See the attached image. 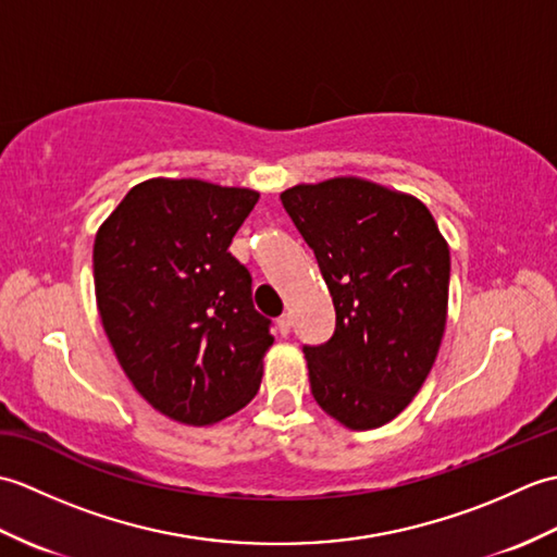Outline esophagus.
Instances as JSON below:
<instances>
[{
	"mask_svg": "<svg viewBox=\"0 0 557 557\" xmlns=\"http://www.w3.org/2000/svg\"><path fill=\"white\" fill-rule=\"evenodd\" d=\"M277 330H280V335H289V330H292V315L289 313L277 318Z\"/></svg>",
	"mask_w": 557,
	"mask_h": 557,
	"instance_id": "obj_1",
	"label": "esophagus"
}]
</instances>
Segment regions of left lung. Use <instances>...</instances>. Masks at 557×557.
I'll use <instances>...</instances> for the list:
<instances>
[{
	"instance_id": "left-lung-1",
	"label": "left lung",
	"mask_w": 557,
	"mask_h": 557,
	"mask_svg": "<svg viewBox=\"0 0 557 557\" xmlns=\"http://www.w3.org/2000/svg\"><path fill=\"white\" fill-rule=\"evenodd\" d=\"M280 200L335 304L333 337L304 345L311 393L347 429H377L419 393L441 349L447 242L419 198L359 176L292 186Z\"/></svg>"
}]
</instances>
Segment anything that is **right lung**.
<instances>
[{
    "mask_svg": "<svg viewBox=\"0 0 557 557\" xmlns=\"http://www.w3.org/2000/svg\"><path fill=\"white\" fill-rule=\"evenodd\" d=\"M258 191L200 180H148L124 196L92 246L110 345L148 405L210 425L251 401L272 345L251 272L230 244Z\"/></svg>",
    "mask_w": 557,
    "mask_h": 557,
    "instance_id": "1",
    "label": "right lung"
}]
</instances>
